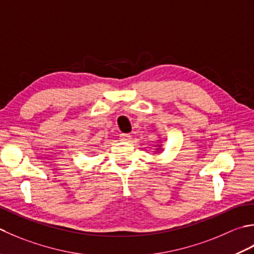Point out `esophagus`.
<instances>
[{
	"mask_svg": "<svg viewBox=\"0 0 254 254\" xmlns=\"http://www.w3.org/2000/svg\"><path fill=\"white\" fill-rule=\"evenodd\" d=\"M120 138H121V140H122V141H126V142H128V141H130L131 136H130V134H128V133H121Z\"/></svg>",
	"mask_w": 254,
	"mask_h": 254,
	"instance_id": "esophagus-1",
	"label": "esophagus"
}]
</instances>
